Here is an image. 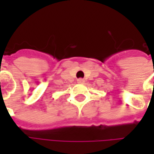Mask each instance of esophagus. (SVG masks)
Wrapping results in <instances>:
<instances>
[{"label": "esophagus", "mask_w": 154, "mask_h": 154, "mask_svg": "<svg viewBox=\"0 0 154 154\" xmlns=\"http://www.w3.org/2000/svg\"><path fill=\"white\" fill-rule=\"evenodd\" d=\"M85 82V80L83 79V78H79V79H77V83H79V84H83Z\"/></svg>", "instance_id": "obj_1"}]
</instances>
